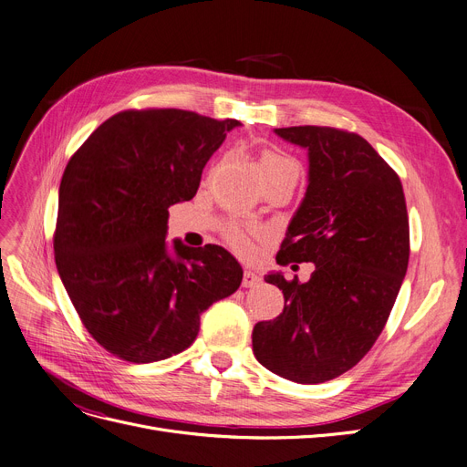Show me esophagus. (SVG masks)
Masks as SVG:
<instances>
[{"label": "esophagus", "mask_w": 467, "mask_h": 467, "mask_svg": "<svg viewBox=\"0 0 467 467\" xmlns=\"http://www.w3.org/2000/svg\"><path fill=\"white\" fill-rule=\"evenodd\" d=\"M259 282H261V276H257L254 271H244V276H242V286L255 288Z\"/></svg>", "instance_id": "esophagus-1"}]
</instances>
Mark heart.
<instances>
[{"mask_svg":"<svg viewBox=\"0 0 467 467\" xmlns=\"http://www.w3.org/2000/svg\"><path fill=\"white\" fill-rule=\"evenodd\" d=\"M259 166H261L263 177H265V179H273V177H294V179H297V173H299V168L292 158L284 156V154H280L273 149H261L259 150ZM254 233L255 231L250 229V227L233 225V227L225 229V233H223V238H225L227 244L231 248H234L236 252L248 254L252 250L250 236Z\"/></svg>","mask_w":467,"mask_h":467,"instance_id":"heart-1","label":"heart"}]
</instances>
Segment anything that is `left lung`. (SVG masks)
<instances>
[{
	"label": "left lung",
	"instance_id": "left-lung-1",
	"mask_svg": "<svg viewBox=\"0 0 467 467\" xmlns=\"http://www.w3.org/2000/svg\"><path fill=\"white\" fill-rule=\"evenodd\" d=\"M275 131L309 150V187L276 263H315V271L303 284L267 275L284 311L255 324L254 355L282 378L322 383L351 370L389 318L410 255L407 200L395 170L360 135Z\"/></svg>",
	"mask_w": 467,
	"mask_h": 467
}]
</instances>
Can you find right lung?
I'll return each mask as SVG.
<instances>
[{
    "label": "right lung",
    "mask_w": 467,
    "mask_h": 467,
    "mask_svg": "<svg viewBox=\"0 0 467 467\" xmlns=\"http://www.w3.org/2000/svg\"><path fill=\"white\" fill-rule=\"evenodd\" d=\"M238 119L130 109L103 121L68 160L58 189L55 263L100 348L147 364L185 351L200 313L234 294L238 261L221 246H166L168 208L191 200Z\"/></svg>",
    "instance_id": "right-lung-1"
}]
</instances>
